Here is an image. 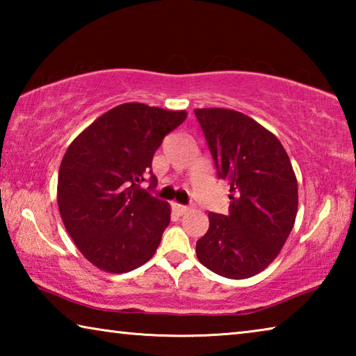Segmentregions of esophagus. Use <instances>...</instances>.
<instances>
[{"label": "esophagus", "mask_w": 356, "mask_h": 356, "mask_svg": "<svg viewBox=\"0 0 356 356\" xmlns=\"http://www.w3.org/2000/svg\"><path fill=\"white\" fill-rule=\"evenodd\" d=\"M172 210H174V212H176L177 215H185L186 212H188V207H186V206H182V204L172 202Z\"/></svg>", "instance_id": "1"}]
</instances>
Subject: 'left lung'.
Returning a JSON list of instances; mask_svg holds the SVG:
<instances>
[{
    "instance_id": "8db88e82",
    "label": "left lung",
    "mask_w": 356,
    "mask_h": 356,
    "mask_svg": "<svg viewBox=\"0 0 356 356\" xmlns=\"http://www.w3.org/2000/svg\"><path fill=\"white\" fill-rule=\"evenodd\" d=\"M195 114L216 176L231 186L229 213H209L197 259L225 278H250L273 262L293 227L298 185L291 160L278 138L242 113L202 108Z\"/></svg>"
}]
</instances>
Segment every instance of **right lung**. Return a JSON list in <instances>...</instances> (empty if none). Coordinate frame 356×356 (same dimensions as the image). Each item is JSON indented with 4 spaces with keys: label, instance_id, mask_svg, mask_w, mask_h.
Here are the masks:
<instances>
[{
    "label": "right lung",
    "instance_id": "obj_1",
    "mask_svg": "<svg viewBox=\"0 0 356 356\" xmlns=\"http://www.w3.org/2000/svg\"><path fill=\"white\" fill-rule=\"evenodd\" d=\"M185 111L122 104L94 120L65 152L59 213L83 256L110 273L146 264L170 225V204L152 193V159ZM149 176L147 191L139 184Z\"/></svg>",
    "mask_w": 356,
    "mask_h": 356
}]
</instances>
